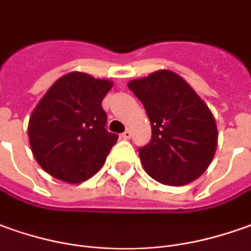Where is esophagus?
Instances as JSON below:
<instances>
[{
    "label": "esophagus",
    "mask_w": 251,
    "mask_h": 251,
    "mask_svg": "<svg viewBox=\"0 0 251 251\" xmlns=\"http://www.w3.org/2000/svg\"><path fill=\"white\" fill-rule=\"evenodd\" d=\"M122 136L123 139H129V138H131V131H129V129H126L122 134Z\"/></svg>",
    "instance_id": "esophagus-1"
}]
</instances>
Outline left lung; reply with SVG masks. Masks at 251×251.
<instances>
[{"instance_id": "left-lung-1", "label": "left lung", "mask_w": 251, "mask_h": 251, "mask_svg": "<svg viewBox=\"0 0 251 251\" xmlns=\"http://www.w3.org/2000/svg\"><path fill=\"white\" fill-rule=\"evenodd\" d=\"M143 103L151 124V139L138 149L143 168L154 180L183 186L206 171L217 146L212 112L184 79L157 71L128 83Z\"/></svg>"}]
</instances>
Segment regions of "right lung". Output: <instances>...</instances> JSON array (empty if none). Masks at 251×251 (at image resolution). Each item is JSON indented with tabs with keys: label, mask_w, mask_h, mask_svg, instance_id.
Masks as SVG:
<instances>
[{
	"label": "right lung",
	"mask_w": 251,
	"mask_h": 251,
	"mask_svg": "<svg viewBox=\"0 0 251 251\" xmlns=\"http://www.w3.org/2000/svg\"><path fill=\"white\" fill-rule=\"evenodd\" d=\"M110 89L109 80L71 72L48 90L28 123L31 149L43 171L68 183L100 171L119 139L105 128L108 116L101 105Z\"/></svg>",
	"instance_id": "add662e5"
}]
</instances>
